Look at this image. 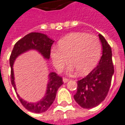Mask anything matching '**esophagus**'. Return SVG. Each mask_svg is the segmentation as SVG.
I'll use <instances>...</instances> for the list:
<instances>
[{
	"instance_id": "1",
	"label": "esophagus",
	"mask_w": 125,
	"mask_h": 125,
	"mask_svg": "<svg viewBox=\"0 0 125 125\" xmlns=\"http://www.w3.org/2000/svg\"><path fill=\"white\" fill-rule=\"evenodd\" d=\"M68 81H69V79L65 78V77H63V83H67Z\"/></svg>"
}]
</instances>
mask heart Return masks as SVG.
I'll return each mask as SVG.
<instances>
[{"mask_svg": "<svg viewBox=\"0 0 125 125\" xmlns=\"http://www.w3.org/2000/svg\"><path fill=\"white\" fill-rule=\"evenodd\" d=\"M59 48L53 47L50 56L54 67L62 69L67 62L72 63L69 72L75 69L80 74H87L97 65L100 58L101 44L97 37L82 32L71 33L61 40Z\"/></svg>", "mask_w": 125, "mask_h": 125, "instance_id": "heart-1", "label": "heart"}]
</instances>
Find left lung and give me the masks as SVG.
Returning a JSON list of instances; mask_svg holds the SVG:
<instances>
[{"instance_id": "1", "label": "left lung", "mask_w": 125, "mask_h": 125, "mask_svg": "<svg viewBox=\"0 0 125 125\" xmlns=\"http://www.w3.org/2000/svg\"><path fill=\"white\" fill-rule=\"evenodd\" d=\"M99 37L103 49L100 61L85 77L77 81V93L74 95L75 101L84 109L95 107L104 101L114 73L111 48L101 34Z\"/></svg>"}]
</instances>
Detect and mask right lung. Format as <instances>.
<instances>
[{
  "instance_id": "right-lung-1",
  "label": "right lung",
  "mask_w": 125,
  "mask_h": 125,
  "mask_svg": "<svg viewBox=\"0 0 125 125\" xmlns=\"http://www.w3.org/2000/svg\"><path fill=\"white\" fill-rule=\"evenodd\" d=\"M54 42L49 38L46 34L39 32H32L26 35L15 44L10 57V65L11 68V83L15 90L17 97L22 105L30 111L36 113H41L48 109L55 99L58 88L63 84L62 78L58 76L55 72H51L48 75V82L47 84L45 95L42 99L35 103H29L20 97L17 92L14 81L13 65L16 58L22 53L29 50H36L46 60L50 57L51 47Z\"/></svg>"
}]
</instances>
